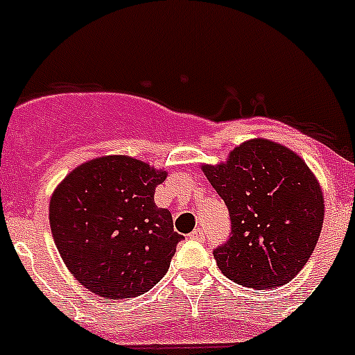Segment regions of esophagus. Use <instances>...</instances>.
<instances>
[{
  "instance_id": "obj_1",
  "label": "esophagus",
  "mask_w": 355,
  "mask_h": 355,
  "mask_svg": "<svg viewBox=\"0 0 355 355\" xmlns=\"http://www.w3.org/2000/svg\"><path fill=\"white\" fill-rule=\"evenodd\" d=\"M188 238H192V240H197V241H205V231L202 229H193L192 233L188 234Z\"/></svg>"
}]
</instances>
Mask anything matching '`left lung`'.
<instances>
[{
    "mask_svg": "<svg viewBox=\"0 0 355 355\" xmlns=\"http://www.w3.org/2000/svg\"><path fill=\"white\" fill-rule=\"evenodd\" d=\"M202 171L231 218L229 238L213 249L222 274L254 290L291 281L311 258L324 224V196L304 159L258 139Z\"/></svg>",
    "mask_w": 355,
    "mask_h": 355,
    "instance_id": "8db88e82",
    "label": "left lung"
}]
</instances>
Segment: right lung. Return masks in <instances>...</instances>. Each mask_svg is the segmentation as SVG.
<instances>
[{
    "instance_id": "right-lung-1",
    "label": "right lung",
    "mask_w": 355,
    "mask_h": 355,
    "mask_svg": "<svg viewBox=\"0 0 355 355\" xmlns=\"http://www.w3.org/2000/svg\"><path fill=\"white\" fill-rule=\"evenodd\" d=\"M167 172L128 156L87 162L49 202L53 240L71 274L106 299H133L167 274L183 234L155 205Z\"/></svg>"
}]
</instances>
